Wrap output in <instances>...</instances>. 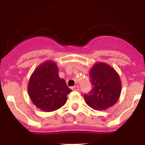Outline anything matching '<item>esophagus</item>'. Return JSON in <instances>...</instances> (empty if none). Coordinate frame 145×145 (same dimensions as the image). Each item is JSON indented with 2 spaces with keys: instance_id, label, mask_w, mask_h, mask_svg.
<instances>
[{
  "instance_id": "esophagus-1",
  "label": "esophagus",
  "mask_w": 145,
  "mask_h": 145,
  "mask_svg": "<svg viewBox=\"0 0 145 145\" xmlns=\"http://www.w3.org/2000/svg\"><path fill=\"white\" fill-rule=\"evenodd\" d=\"M72 90H73V91H79V86H72L71 88Z\"/></svg>"
}]
</instances>
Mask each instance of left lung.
<instances>
[{
    "label": "left lung",
    "instance_id": "1",
    "mask_svg": "<svg viewBox=\"0 0 145 145\" xmlns=\"http://www.w3.org/2000/svg\"><path fill=\"white\" fill-rule=\"evenodd\" d=\"M91 91L84 94L88 106L97 110H105L113 106L121 92V82L117 72L103 62L95 64L90 71Z\"/></svg>",
    "mask_w": 145,
    "mask_h": 145
}]
</instances>
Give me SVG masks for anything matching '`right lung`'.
I'll list each match as a JSON object with an SVG mask.
<instances>
[{
    "instance_id": "add662e5",
    "label": "right lung",
    "mask_w": 145,
    "mask_h": 145,
    "mask_svg": "<svg viewBox=\"0 0 145 145\" xmlns=\"http://www.w3.org/2000/svg\"><path fill=\"white\" fill-rule=\"evenodd\" d=\"M27 90L33 104L46 112L62 107L72 91L65 80L59 77L57 65L52 61H46L33 72Z\"/></svg>"
}]
</instances>
